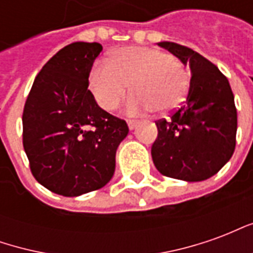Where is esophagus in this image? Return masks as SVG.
<instances>
[{
  "label": "esophagus",
  "instance_id": "esophagus-1",
  "mask_svg": "<svg viewBox=\"0 0 253 253\" xmlns=\"http://www.w3.org/2000/svg\"><path fill=\"white\" fill-rule=\"evenodd\" d=\"M137 121H132V119H127V126H128V128L130 130H134L135 128V126H137Z\"/></svg>",
  "mask_w": 253,
  "mask_h": 253
}]
</instances>
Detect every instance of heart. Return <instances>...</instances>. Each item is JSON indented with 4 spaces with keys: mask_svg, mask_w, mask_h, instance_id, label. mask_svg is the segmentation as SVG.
Listing matches in <instances>:
<instances>
[{
    "mask_svg": "<svg viewBox=\"0 0 253 253\" xmlns=\"http://www.w3.org/2000/svg\"><path fill=\"white\" fill-rule=\"evenodd\" d=\"M131 84L126 101L131 115L156 110L168 112L186 97L190 76L172 54L154 47L128 46L112 52L110 63H94L89 73V88L97 104L112 111Z\"/></svg>",
    "mask_w": 253,
    "mask_h": 253,
    "instance_id": "obj_1",
    "label": "heart"
}]
</instances>
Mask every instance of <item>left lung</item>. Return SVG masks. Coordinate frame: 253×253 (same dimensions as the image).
Here are the masks:
<instances>
[{
	"mask_svg": "<svg viewBox=\"0 0 253 253\" xmlns=\"http://www.w3.org/2000/svg\"><path fill=\"white\" fill-rule=\"evenodd\" d=\"M191 69L186 101L169 119L156 122L159 135L152 159L161 175L186 181L206 180L228 163L236 148L237 111L228 78L188 47L160 42Z\"/></svg>",
	"mask_w": 253,
	"mask_h": 253,
	"instance_id": "8db88e82",
	"label": "left lung"
}]
</instances>
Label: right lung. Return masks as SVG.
<instances>
[{
    "instance_id": "right-lung-1",
    "label": "right lung",
    "mask_w": 253,
    "mask_h": 253,
    "mask_svg": "<svg viewBox=\"0 0 253 253\" xmlns=\"http://www.w3.org/2000/svg\"><path fill=\"white\" fill-rule=\"evenodd\" d=\"M103 47L76 42L36 76L23 112V145L32 175L47 190L78 196L112 179L115 154L127 137L123 119L101 110L88 89Z\"/></svg>"
}]
</instances>
